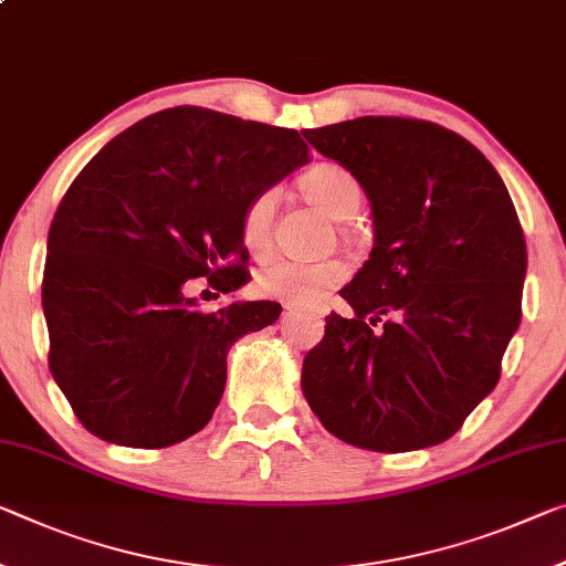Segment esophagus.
<instances>
[{
	"label": "esophagus",
	"instance_id": "esophagus-1",
	"mask_svg": "<svg viewBox=\"0 0 566 566\" xmlns=\"http://www.w3.org/2000/svg\"><path fill=\"white\" fill-rule=\"evenodd\" d=\"M294 310H297V307H294V304H290V302L284 304V312H286V315H290V312H294Z\"/></svg>",
	"mask_w": 566,
	"mask_h": 566
}]
</instances>
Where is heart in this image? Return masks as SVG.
<instances>
[{
    "label": "heart",
    "instance_id": "heart-1",
    "mask_svg": "<svg viewBox=\"0 0 566 566\" xmlns=\"http://www.w3.org/2000/svg\"><path fill=\"white\" fill-rule=\"evenodd\" d=\"M300 188L312 203L319 206L335 221L355 217L365 199L360 181L337 164H319L304 170L300 176ZM276 201H280L276 188H264V191L251 196L244 213H241V239H244L251 254H264L272 244ZM345 276L347 266L339 259H317V262L276 259L256 274V292L290 304H312L332 286L343 282Z\"/></svg>",
    "mask_w": 566,
    "mask_h": 566
}]
</instances>
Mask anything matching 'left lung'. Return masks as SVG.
Masks as SVG:
<instances>
[{"mask_svg":"<svg viewBox=\"0 0 566 566\" xmlns=\"http://www.w3.org/2000/svg\"><path fill=\"white\" fill-rule=\"evenodd\" d=\"M370 201L375 247L302 365L332 436L380 453L443 443L496 388L522 322L526 241L504 181L459 133L416 118L302 130ZM384 322L380 333L371 325Z\"/></svg>","mask_w":566,"mask_h":566,"instance_id":"1","label":"left lung"}]
</instances>
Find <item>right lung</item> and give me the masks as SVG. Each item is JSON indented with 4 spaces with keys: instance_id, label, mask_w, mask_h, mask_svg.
I'll return each mask as SVG.
<instances>
[{
    "instance_id": "right-lung-1",
    "label": "right lung",
    "mask_w": 566,
    "mask_h": 566,
    "mask_svg": "<svg viewBox=\"0 0 566 566\" xmlns=\"http://www.w3.org/2000/svg\"><path fill=\"white\" fill-rule=\"evenodd\" d=\"M304 164L297 130L181 105L83 168L52 219L42 310L52 378L90 433L166 448L209 423L229 347L282 304L201 312L186 290L199 276L223 294L249 282L241 213Z\"/></svg>"
}]
</instances>
